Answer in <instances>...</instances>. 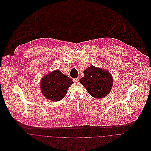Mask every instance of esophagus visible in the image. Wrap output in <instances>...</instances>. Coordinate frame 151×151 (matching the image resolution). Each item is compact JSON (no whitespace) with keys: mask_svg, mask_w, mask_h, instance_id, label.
I'll list each match as a JSON object with an SVG mask.
<instances>
[{"mask_svg":"<svg viewBox=\"0 0 151 151\" xmlns=\"http://www.w3.org/2000/svg\"><path fill=\"white\" fill-rule=\"evenodd\" d=\"M78 80H79V78H78V77H77V78H75L73 79V81H74V82H78Z\"/></svg>","mask_w":151,"mask_h":151,"instance_id":"1","label":"esophagus"}]
</instances>
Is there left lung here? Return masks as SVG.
I'll list each match as a JSON object with an SVG mask.
<instances>
[{"mask_svg": "<svg viewBox=\"0 0 151 151\" xmlns=\"http://www.w3.org/2000/svg\"><path fill=\"white\" fill-rule=\"evenodd\" d=\"M84 76L80 80L88 93L95 98H103L109 93L112 78L107 71L92 65L84 71Z\"/></svg>", "mask_w": 151, "mask_h": 151, "instance_id": "1", "label": "left lung"}]
</instances>
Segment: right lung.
<instances>
[{"instance_id":"1","label":"right lung","mask_w":151,"mask_h":151,"mask_svg":"<svg viewBox=\"0 0 151 151\" xmlns=\"http://www.w3.org/2000/svg\"><path fill=\"white\" fill-rule=\"evenodd\" d=\"M73 81L58 70L46 75L41 80L40 88L46 98L55 102L61 100L67 94Z\"/></svg>"}]
</instances>
